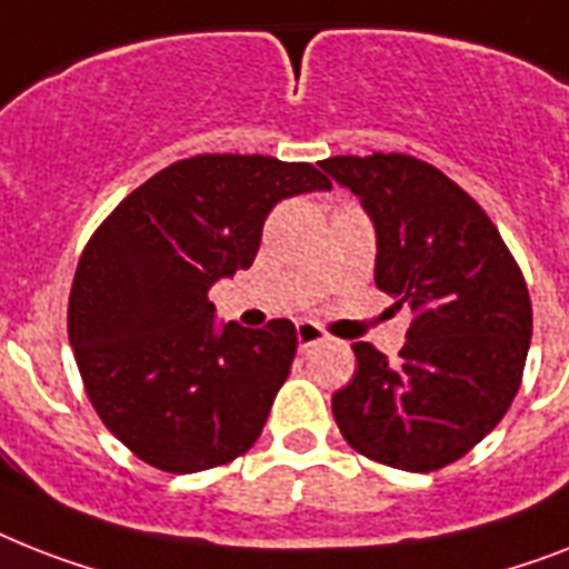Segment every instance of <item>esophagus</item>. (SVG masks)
<instances>
[{
  "label": "esophagus",
  "mask_w": 569,
  "mask_h": 569,
  "mask_svg": "<svg viewBox=\"0 0 569 569\" xmlns=\"http://www.w3.org/2000/svg\"><path fill=\"white\" fill-rule=\"evenodd\" d=\"M295 332H298L300 350H307V348H312V345H321V341H327V332L321 330L316 321H298Z\"/></svg>",
  "instance_id": "esophagus-1"
}]
</instances>
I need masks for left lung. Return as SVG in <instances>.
<instances>
[{"label":"left lung","mask_w":569,"mask_h":569,"mask_svg":"<svg viewBox=\"0 0 569 569\" xmlns=\"http://www.w3.org/2000/svg\"><path fill=\"white\" fill-rule=\"evenodd\" d=\"M377 230V289L412 325L386 353L357 341V373L332 395L350 447L389 468L429 473L482 441L509 412L532 339L523 271L488 212L436 166L409 154L327 157Z\"/></svg>","instance_id":"obj_1"}]
</instances>
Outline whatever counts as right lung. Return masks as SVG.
Returning <instances> with one entry per match:
<instances>
[{"label": "right lung", "mask_w": 569, "mask_h": 569, "mask_svg": "<svg viewBox=\"0 0 569 569\" xmlns=\"http://www.w3.org/2000/svg\"><path fill=\"white\" fill-rule=\"evenodd\" d=\"M330 189L309 163L196 154L101 221L69 292V345L101 423L146 465L198 473L248 452L289 377L298 336L212 325L207 292L248 269L283 198Z\"/></svg>", "instance_id": "right-lung-1"}]
</instances>
